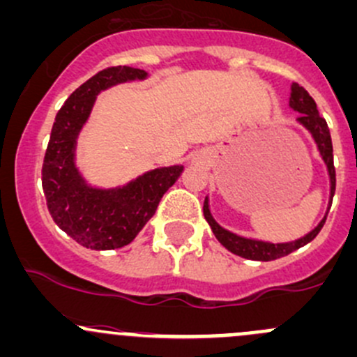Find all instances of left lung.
<instances>
[{"label": "left lung", "instance_id": "8db88e82", "mask_svg": "<svg viewBox=\"0 0 357 357\" xmlns=\"http://www.w3.org/2000/svg\"><path fill=\"white\" fill-rule=\"evenodd\" d=\"M289 106L294 111L299 112L298 123L303 125L310 131L311 137H313L314 144H317L318 152H320L321 159H324L325 166H327L328 178H330V205H332L333 193H335V167H333V149H332V138H330V130L327 126V121L320 116V112L317 109V102L313 100V97L306 92L301 85L292 84L291 85V97H289ZM328 205V207H330ZM204 215L207 219L210 229L215 234V238L219 239V243L224 248H227L231 253L238 255V257L248 258V260H258V261H270L277 260V258H282L286 255L292 253V251L299 250L301 246L307 245L310 241H313L317 238L318 232L324 227L325 220H327L328 210L325 213L324 219L320 220L317 227L313 231H310L303 238L296 239V241L289 243H268V241H260V239H251V238H243V236L234 234V232L224 229L220 224H217V220L213 219L212 213H210V205H208V197L204 202Z\"/></svg>", "mask_w": 357, "mask_h": 357}]
</instances>
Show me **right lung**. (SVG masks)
Returning <instances> with one entry per match:
<instances>
[{"instance_id":"obj_1","label":"right lung","mask_w":357,"mask_h":357,"mask_svg":"<svg viewBox=\"0 0 357 357\" xmlns=\"http://www.w3.org/2000/svg\"><path fill=\"white\" fill-rule=\"evenodd\" d=\"M147 71L111 66L89 78L58 111L43 164L47 208L59 229L90 250H116L130 245L152 219L166 191L181 176L183 166L157 167L125 186L96 188L75 164L77 138L102 90L145 80Z\"/></svg>"}]
</instances>
